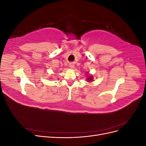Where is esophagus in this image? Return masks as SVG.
Listing matches in <instances>:
<instances>
[{"instance_id": "esophagus-1", "label": "esophagus", "mask_w": 146, "mask_h": 146, "mask_svg": "<svg viewBox=\"0 0 146 146\" xmlns=\"http://www.w3.org/2000/svg\"><path fill=\"white\" fill-rule=\"evenodd\" d=\"M69 67L70 69H74V64L73 63H70L69 64Z\"/></svg>"}]
</instances>
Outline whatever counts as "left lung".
I'll list each match as a JSON object with an SVG mask.
<instances>
[{
  "instance_id": "obj_1",
  "label": "left lung",
  "mask_w": 146,
  "mask_h": 146,
  "mask_svg": "<svg viewBox=\"0 0 146 146\" xmlns=\"http://www.w3.org/2000/svg\"><path fill=\"white\" fill-rule=\"evenodd\" d=\"M87 74V78H86V80L88 82H93V76H92L91 74H90L88 72H86Z\"/></svg>"
}]
</instances>
